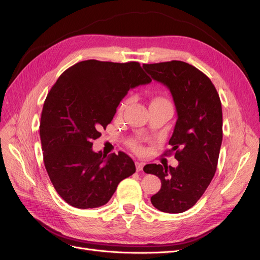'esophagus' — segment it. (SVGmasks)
Here are the masks:
<instances>
[{
    "label": "esophagus",
    "mask_w": 260,
    "mask_h": 260,
    "mask_svg": "<svg viewBox=\"0 0 260 260\" xmlns=\"http://www.w3.org/2000/svg\"><path fill=\"white\" fill-rule=\"evenodd\" d=\"M144 164L142 161H136V167H137V171H141L143 169Z\"/></svg>",
    "instance_id": "1"
}]
</instances>
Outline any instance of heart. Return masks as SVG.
Masks as SVG:
<instances>
[{
  "mask_svg": "<svg viewBox=\"0 0 260 260\" xmlns=\"http://www.w3.org/2000/svg\"><path fill=\"white\" fill-rule=\"evenodd\" d=\"M152 102H167V100L165 99V98H162V96H157ZM122 109H123V107L120 108V111H122ZM129 146L133 149V151H140V149H141V146H140L139 142H138V141H136V140H130Z\"/></svg>",
  "mask_w": 260,
  "mask_h": 260,
  "instance_id": "heart-1",
  "label": "heart"
}]
</instances>
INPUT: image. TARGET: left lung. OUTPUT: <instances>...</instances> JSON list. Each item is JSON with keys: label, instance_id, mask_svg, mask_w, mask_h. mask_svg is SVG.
I'll return each instance as SVG.
<instances>
[{"label": "left lung", "instance_id": "obj_1", "mask_svg": "<svg viewBox=\"0 0 260 260\" xmlns=\"http://www.w3.org/2000/svg\"><path fill=\"white\" fill-rule=\"evenodd\" d=\"M143 68L169 89L178 114L166 154L174 153L179 165L148 164L143 168L161 181L151 202L160 211L179 214L195 205L215 176L222 142L221 102L209 78L187 62L171 60Z\"/></svg>", "mask_w": 260, "mask_h": 260}]
</instances>
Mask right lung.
Returning a JSON list of instances; mask_svg holds the SVG:
<instances>
[{
    "mask_svg": "<svg viewBox=\"0 0 260 260\" xmlns=\"http://www.w3.org/2000/svg\"><path fill=\"white\" fill-rule=\"evenodd\" d=\"M152 81L138 61L95 59L62 73L45 99L40 122L44 166L55 190L76 208L111 200L121 180L136 172L130 157L93 152V140L111 123L130 89Z\"/></svg>",
    "mask_w": 260,
    "mask_h": 260,
    "instance_id": "obj_1",
    "label": "right lung"
}]
</instances>
